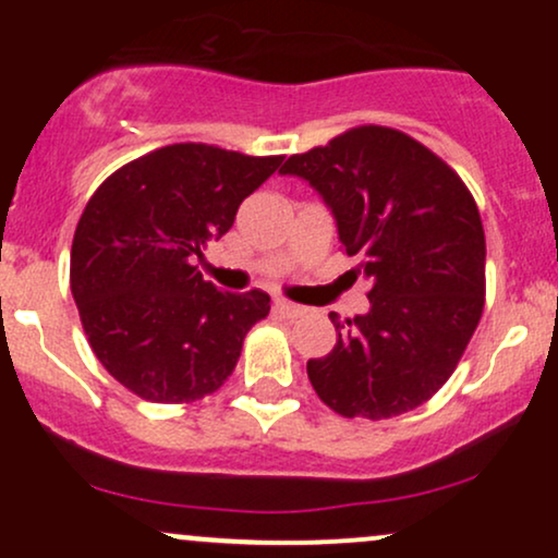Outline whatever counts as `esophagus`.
Instances as JSON below:
<instances>
[{"label":"esophagus","instance_id":"34e87169","mask_svg":"<svg viewBox=\"0 0 558 558\" xmlns=\"http://www.w3.org/2000/svg\"><path fill=\"white\" fill-rule=\"evenodd\" d=\"M272 310L278 312L280 317H286V319H296V317H301L304 315V306H299V304H291V301H286V299H275V304H272Z\"/></svg>","mask_w":558,"mask_h":558}]
</instances>
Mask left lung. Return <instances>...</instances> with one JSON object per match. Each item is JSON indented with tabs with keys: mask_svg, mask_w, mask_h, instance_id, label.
Segmentation results:
<instances>
[{
	"mask_svg": "<svg viewBox=\"0 0 558 558\" xmlns=\"http://www.w3.org/2000/svg\"><path fill=\"white\" fill-rule=\"evenodd\" d=\"M338 222L345 257L373 280L369 312L330 319L338 341L306 362L341 417L388 420L430 401L462 360L485 306V230L462 178L417 138L356 125L291 155Z\"/></svg>",
	"mask_w": 558,
	"mask_h": 558,
	"instance_id": "8db88e82",
	"label": "left lung"
}]
</instances>
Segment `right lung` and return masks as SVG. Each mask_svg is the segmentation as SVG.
Masks as SVG:
<instances>
[{
	"mask_svg": "<svg viewBox=\"0 0 558 558\" xmlns=\"http://www.w3.org/2000/svg\"><path fill=\"white\" fill-rule=\"evenodd\" d=\"M280 162L170 144L118 168L88 198L70 248V291L96 360L138 399L215 393L246 332L270 315L265 291H220L194 257L228 233L243 198Z\"/></svg>",
	"mask_w": 558,
	"mask_h": 558,
	"instance_id": "right-lung-1",
	"label": "right lung"
}]
</instances>
